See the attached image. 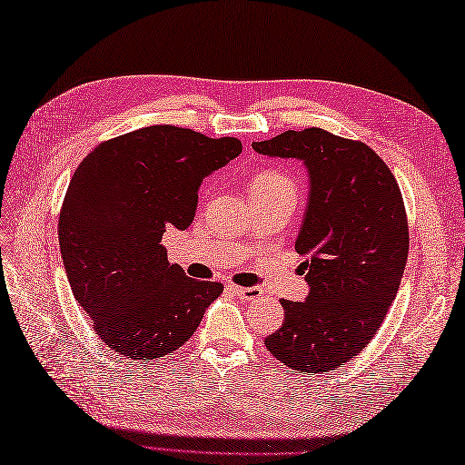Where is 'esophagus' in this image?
Instances as JSON below:
<instances>
[{
	"label": "esophagus",
	"instance_id": "1",
	"mask_svg": "<svg viewBox=\"0 0 465 465\" xmlns=\"http://www.w3.org/2000/svg\"><path fill=\"white\" fill-rule=\"evenodd\" d=\"M232 290L235 292V295H240L242 300H248V302L260 298L262 295L260 288H242V285H232Z\"/></svg>",
	"mask_w": 465,
	"mask_h": 465
}]
</instances>
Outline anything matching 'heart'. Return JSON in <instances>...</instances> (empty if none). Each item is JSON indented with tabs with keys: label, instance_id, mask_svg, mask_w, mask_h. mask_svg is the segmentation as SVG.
I'll list each match as a JSON object with an SVG mask.
<instances>
[{
	"label": "heart",
	"instance_id": "1",
	"mask_svg": "<svg viewBox=\"0 0 465 465\" xmlns=\"http://www.w3.org/2000/svg\"><path fill=\"white\" fill-rule=\"evenodd\" d=\"M250 193L253 200H263V197H273V195L298 197V185H295L293 177L290 173L270 167V170H262L252 177Z\"/></svg>",
	"mask_w": 465,
	"mask_h": 465
}]
</instances>
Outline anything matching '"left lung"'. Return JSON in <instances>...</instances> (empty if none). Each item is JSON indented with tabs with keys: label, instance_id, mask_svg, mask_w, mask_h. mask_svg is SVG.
I'll use <instances>...</instances> for the list:
<instances>
[{
	"label": "left lung",
	"instance_id": "8db88e82",
	"mask_svg": "<svg viewBox=\"0 0 465 465\" xmlns=\"http://www.w3.org/2000/svg\"><path fill=\"white\" fill-rule=\"evenodd\" d=\"M252 145L270 157H295L310 173L295 240L310 293L305 302L282 300L283 323L265 348L298 373L335 370L371 341L396 300L410 252L400 185L371 147L322 127Z\"/></svg>",
	"mask_w": 465,
	"mask_h": 465
}]
</instances>
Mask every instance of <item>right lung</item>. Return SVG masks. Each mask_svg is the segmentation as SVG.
<instances>
[{
  "label": "right lung",
  "instance_id": "add662e5",
  "mask_svg": "<svg viewBox=\"0 0 465 465\" xmlns=\"http://www.w3.org/2000/svg\"><path fill=\"white\" fill-rule=\"evenodd\" d=\"M240 153L235 137L150 125L100 143L77 165L59 250L74 298L117 353L145 361L173 353L223 292L167 262L162 235L190 227L203 177Z\"/></svg>",
  "mask_w": 465,
  "mask_h": 465
}]
</instances>
